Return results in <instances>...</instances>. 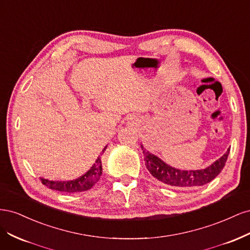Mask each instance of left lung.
I'll list each match as a JSON object with an SVG mask.
<instances>
[{
  "instance_id": "left-lung-1",
  "label": "left lung",
  "mask_w": 250,
  "mask_h": 250,
  "mask_svg": "<svg viewBox=\"0 0 250 250\" xmlns=\"http://www.w3.org/2000/svg\"><path fill=\"white\" fill-rule=\"evenodd\" d=\"M141 147L145 156L146 168L151 175L165 185L177 188H193L208 184L222 171L229 154V149H228L223 156L207 169L181 171L170 167L157 156L149 153L143 146Z\"/></svg>"
}]
</instances>
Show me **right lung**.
Instances as JSON below:
<instances>
[{"mask_svg":"<svg viewBox=\"0 0 250 250\" xmlns=\"http://www.w3.org/2000/svg\"><path fill=\"white\" fill-rule=\"evenodd\" d=\"M106 147L103 149L102 152H104V150L106 149ZM101 174L102 162L99 156L97 158L96 163L93 165V167L90 168L84 175H82L77 179L70 181H51L42 178V183L47 188H51V190L60 191L64 193H78L87 191L90 188H93V186L99 180Z\"/></svg>","mask_w":250,"mask_h":250,"instance_id":"add662e5","label":"right lung"}]
</instances>
